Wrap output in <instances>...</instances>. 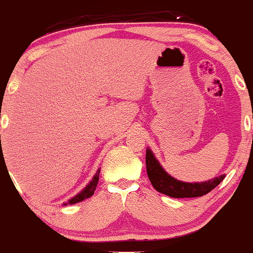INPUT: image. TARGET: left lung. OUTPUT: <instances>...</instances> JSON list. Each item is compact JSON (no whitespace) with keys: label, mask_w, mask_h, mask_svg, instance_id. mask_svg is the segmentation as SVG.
<instances>
[{"label":"left lung","mask_w":253,"mask_h":253,"mask_svg":"<svg viewBox=\"0 0 253 253\" xmlns=\"http://www.w3.org/2000/svg\"><path fill=\"white\" fill-rule=\"evenodd\" d=\"M146 170L150 182L152 183L153 188L157 191L170 197H176V199L206 195L211 190H213L216 185H219L220 182H222V179L225 178V175H221L201 183L177 181L162 168V165L159 164L150 149H146Z\"/></svg>","instance_id":"left-lung-1"}]
</instances>
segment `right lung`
<instances>
[{"label": "right lung", "instance_id": "1", "mask_svg": "<svg viewBox=\"0 0 253 253\" xmlns=\"http://www.w3.org/2000/svg\"><path fill=\"white\" fill-rule=\"evenodd\" d=\"M98 176H100V169L97 170V172L95 173L94 177H92V179H91V181H90L89 184L86 185V187L84 188V189H83L82 191H81V193H78L76 196L72 197V199L69 200L68 202L64 203V205H65V206H66V205H75V203L83 201V200L89 199L90 196L94 195L95 189H96L97 183H98Z\"/></svg>", "mask_w": 253, "mask_h": 253}]
</instances>
